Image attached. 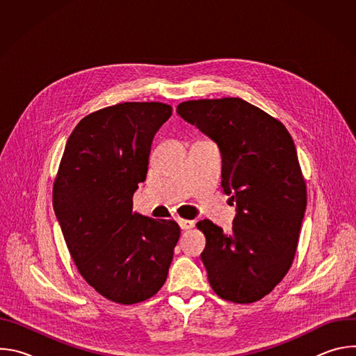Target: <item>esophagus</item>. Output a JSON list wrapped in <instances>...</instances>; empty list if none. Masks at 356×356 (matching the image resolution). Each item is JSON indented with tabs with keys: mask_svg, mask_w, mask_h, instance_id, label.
I'll return each mask as SVG.
<instances>
[{
	"mask_svg": "<svg viewBox=\"0 0 356 356\" xmlns=\"http://www.w3.org/2000/svg\"><path fill=\"white\" fill-rule=\"evenodd\" d=\"M179 225L181 229H191L194 227V221H190V220H183V218H179L177 220Z\"/></svg>",
	"mask_w": 356,
	"mask_h": 356,
	"instance_id": "1",
	"label": "esophagus"
}]
</instances>
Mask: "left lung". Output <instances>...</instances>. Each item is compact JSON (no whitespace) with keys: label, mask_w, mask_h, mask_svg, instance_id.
Instances as JSON below:
<instances>
[{"label":"left lung","mask_w":356,"mask_h":356,"mask_svg":"<svg viewBox=\"0 0 356 356\" xmlns=\"http://www.w3.org/2000/svg\"><path fill=\"white\" fill-rule=\"evenodd\" d=\"M177 114L218 145L221 186L236 204L229 234L210 220L197 222L210 286L228 301H258L289 272L306 213L294 142L280 121L242 98L184 101Z\"/></svg>","instance_id":"obj_1"}]
</instances>
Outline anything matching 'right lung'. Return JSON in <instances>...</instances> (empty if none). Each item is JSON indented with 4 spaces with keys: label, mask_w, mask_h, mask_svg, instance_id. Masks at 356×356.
<instances>
[{
    "label": "right lung",
    "mask_w": 356,
    "mask_h": 356,
    "mask_svg": "<svg viewBox=\"0 0 356 356\" xmlns=\"http://www.w3.org/2000/svg\"><path fill=\"white\" fill-rule=\"evenodd\" d=\"M163 103H122L84 117L67 139L54 209L73 262L106 298L135 304L165 284L177 222L132 213L152 140L170 118Z\"/></svg>",
    "instance_id": "obj_1"
}]
</instances>
